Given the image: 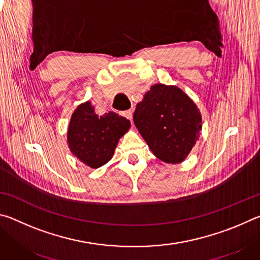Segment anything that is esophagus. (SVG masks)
I'll return each instance as SVG.
<instances>
[{
    "instance_id": "34e87169",
    "label": "esophagus",
    "mask_w": 260,
    "mask_h": 260,
    "mask_svg": "<svg viewBox=\"0 0 260 260\" xmlns=\"http://www.w3.org/2000/svg\"><path fill=\"white\" fill-rule=\"evenodd\" d=\"M122 116L126 117L128 120H132V118H133V111L132 110H127V111L122 112Z\"/></svg>"
}]
</instances>
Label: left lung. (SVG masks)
I'll return each mask as SVG.
<instances>
[{"instance_id":"obj_1","label":"left lung","mask_w":260,"mask_h":260,"mask_svg":"<svg viewBox=\"0 0 260 260\" xmlns=\"http://www.w3.org/2000/svg\"><path fill=\"white\" fill-rule=\"evenodd\" d=\"M134 124L158 159L183 161L199 140L202 116L192 100L177 86L157 83L136 105Z\"/></svg>"}]
</instances>
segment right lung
I'll return each instance as SVG.
<instances>
[{
    "label": "right lung",
    "instance_id": "add662e5",
    "mask_svg": "<svg viewBox=\"0 0 260 260\" xmlns=\"http://www.w3.org/2000/svg\"><path fill=\"white\" fill-rule=\"evenodd\" d=\"M129 127L128 119L112 111L103 116L96 114L87 101L74 110L70 120L69 148L83 164L99 169L111 159L118 141Z\"/></svg>",
    "mask_w": 260,
    "mask_h": 260
}]
</instances>
